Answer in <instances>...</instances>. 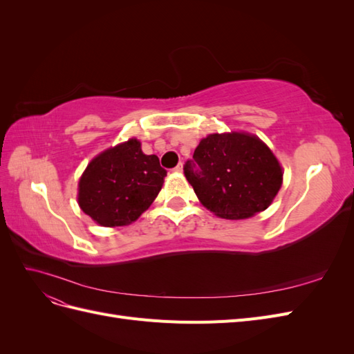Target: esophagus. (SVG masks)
Masks as SVG:
<instances>
[{
    "mask_svg": "<svg viewBox=\"0 0 354 354\" xmlns=\"http://www.w3.org/2000/svg\"><path fill=\"white\" fill-rule=\"evenodd\" d=\"M174 171H176V173H181V171H183V164H178L176 168H174Z\"/></svg>",
    "mask_w": 354,
    "mask_h": 354,
    "instance_id": "34e87169",
    "label": "esophagus"
}]
</instances>
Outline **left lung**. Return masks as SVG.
<instances>
[{
  "instance_id": "8db88e82",
  "label": "left lung",
  "mask_w": 354,
  "mask_h": 354,
  "mask_svg": "<svg viewBox=\"0 0 354 354\" xmlns=\"http://www.w3.org/2000/svg\"><path fill=\"white\" fill-rule=\"evenodd\" d=\"M202 205L229 220L269 208L282 186V168L259 137L209 134L183 167Z\"/></svg>"
}]
</instances>
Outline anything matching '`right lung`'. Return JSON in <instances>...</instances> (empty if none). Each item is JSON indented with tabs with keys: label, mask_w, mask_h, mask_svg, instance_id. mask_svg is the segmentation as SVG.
<instances>
[{
	"label": "right lung",
	"mask_w": 354,
	"mask_h": 354,
	"mask_svg": "<svg viewBox=\"0 0 354 354\" xmlns=\"http://www.w3.org/2000/svg\"><path fill=\"white\" fill-rule=\"evenodd\" d=\"M167 169L131 138L95 156L80 180L81 209L100 226H127L151 207Z\"/></svg>",
	"instance_id": "right-lung-1"
}]
</instances>
